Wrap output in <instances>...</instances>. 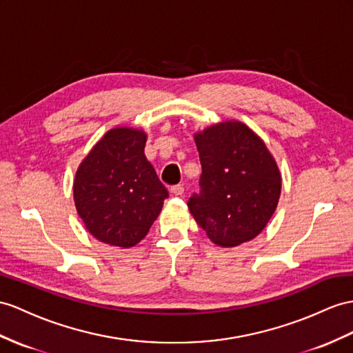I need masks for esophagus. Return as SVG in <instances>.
Wrapping results in <instances>:
<instances>
[{
    "label": "esophagus",
    "instance_id": "obj_1",
    "mask_svg": "<svg viewBox=\"0 0 353 353\" xmlns=\"http://www.w3.org/2000/svg\"><path fill=\"white\" fill-rule=\"evenodd\" d=\"M170 191L173 195H182L185 192V188H183V185H174V186H171Z\"/></svg>",
    "mask_w": 353,
    "mask_h": 353
}]
</instances>
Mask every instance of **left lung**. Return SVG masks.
<instances>
[{"label":"left lung","instance_id":"1","mask_svg":"<svg viewBox=\"0 0 353 353\" xmlns=\"http://www.w3.org/2000/svg\"><path fill=\"white\" fill-rule=\"evenodd\" d=\"M203 173L189 212L214 245L234 248L255 239L273 216L282 177L264 141L237 121L195 134Z\"/></svg>","mask_w":353,"mask_h":353}]
</instances>
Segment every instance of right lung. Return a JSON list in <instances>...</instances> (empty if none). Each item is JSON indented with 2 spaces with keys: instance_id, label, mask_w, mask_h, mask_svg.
Returning a JSON list of instances; mask_svg holds the SVG:
<instances>
[{
  "instance_id": "obj_1",
  "label": "right lung",
  "mask_w": 353,
  "mask_h": 353,
  "mask_svg": "<svg viewBox=\"0 0 353 353\" xmlns=\"http://www.w3.org/2000/svg\"><path fill=\"white\" fill-rule=\"evenodd\" d=\"M146 134L113 128L80 164L73 186L74 204L92 236L117 248H132L157 221L167 188L144 155Z\"/></svg>"
}]
</instances>
